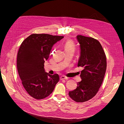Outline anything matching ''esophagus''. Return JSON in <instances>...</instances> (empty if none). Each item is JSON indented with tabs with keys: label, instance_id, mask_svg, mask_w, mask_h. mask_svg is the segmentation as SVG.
Here are the masks:
<instances>
[{
	"label": "esophagus",
	"instance_id": "1",
	"mask_svg": "<svg viewBox=\"0 0 124 124\" xmlns=\"http://www.w3.org/2000/svg\"><path fill=\"white\" fill-rule=\"evenodd\" d=\"M68 78L65 76H64V75H62L60 76V79L61 80H63V79H68Z\"/></svg>",
	"mask_w": 124,
	"mask_h": 124
}]
</instances>
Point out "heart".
<instances>
[{
    "label": "heart",
    "mask_w": 124,
    "mask_h": 124,
    "mask_svg": "<svg viewBox=\"0 0 124 124\" xmlns=\"http://www.w3.org/2000/svg\"><path fill=\"white\" fill-rule=\"evenodd\" d=\"M63 47L65 51H73L75 49V45L72 41L67 40L63 44Z\"/></svg>",
    "instance_id": "heart-1"
}]
</instances>
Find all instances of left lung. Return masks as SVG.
<instances>
[{
    "label": "left lung",
    "mask_w": 124,
    "mask_h": 124,
    "mask_svg": "<svg viewBox=\"0 0 124 124\" xmlns=\"http://www.w3.org/2000/svg\"><path fill=\"white\" fill-rule=\"evenodd\" d=\"M80 56L78 66L81 71V81L77 88L69 93V96L76 102L86 101L94 97L102 83L107 69L106 56L101 43L96 39L78 35Z\"/></svg>",
    "instance_id": "left-lung-1"
}]
</instances>
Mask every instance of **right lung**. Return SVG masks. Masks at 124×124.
<instances>
[{
	"mask_svg": "<svg viewBox=\"0 0 124 124\" xmlns=\"http://www.w3.org/2000/svg\"><path fill=\"white\" fill-rule=\"evenodd\" d=\"M63 36L49 34L29 36L22 43L17 56V68L23 85L31 96L40 100L49 96L60 79L57 74L46 72L44 63L53 46Z\"/></svg>",
	"mask_w": 124,
	"mask_h": 124,
	"instance_id": "right-lung-1",
	"label": "right lung"
}]
</instances>
